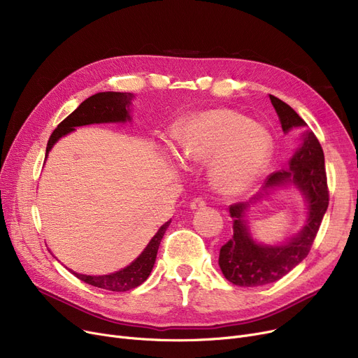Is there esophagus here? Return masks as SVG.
Masks as SVG:
<instances>
[{
    "instance_id": "34e87169",
    "label": "esophagus",
    "mask_w": 358,
    "mask_h": 358,
    "mask_svg": "<svg viewBox=\"0 0 358 358\" xmlns=\"http://www.w3.org/2000/svg\"><path fill=\"white\" fill-rule=\"evenodd\" d=\"M204 206H206V200H204V199H201V197H196V199L190 203V208H192L193 210L203 209Z\"/></svg>"
}]
</instances>
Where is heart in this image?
I'll return each mask as SVG.
<instances>
[{
    "label": "heart",
    "mask_w": 358,
    "mask_h": 358,
    "mask_svg": "<svg viewBox=\"0 0 358 358\" xmlns=\"http://www.w3.org/2000/svg\"><path fill=\"white\" fill-rule=\"evenodd\" d=\"M268 130L231 108L193 115L176 131L177 154L185 164L210 159V177L227 194L245 192L262 176L273 155Z\"/></svg>",
    "instance_id": "1"
}]
</instances>
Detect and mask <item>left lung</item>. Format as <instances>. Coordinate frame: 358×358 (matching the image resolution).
Instances as JSON below:
<instances>
[{
	"label": "left lung",
	"instance_id": "obj_1",
	"mask_svg": "<svg viewBox=\"0 0 358 358\" xmlns=\"http://www.w3.org/2000/svg\"><path fill=\"white\" fill-rule=\"evenodd\" d=\"M270 100L285 134L293 127H306L305 120L289 104L274 96H270ZM287 185L296 186L307 200L308 217L306 227L297 236L277 246H266L254 241L245 219L248 208L278 186ZM328 203L324 150L312 131L306 130L302 145L289 161V168L268 176L262 190L250 201L236 203L229 208L234 236L220 248L219 267L223 275L232 285L242 287L264 286L286 275L308 257Z\"/></svg>",
	"mask_w": 358,
	"mask_h": 358
}]
</instances>
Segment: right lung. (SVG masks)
Masks as SVG:
<instances>
[{"instance_id":"obj_1","label":"right lung","mask_w":358,"mask_h":358,"mask_svg":"<svg viewBox=\"0 0 358 358\" xmlns=\"http://www.w3.org/2000/svg\"><path fill=\"white\" fill-rule=\"evenodd\" d=\"M134 94L130 92H115L106 91L97 92L83 101L77 110H73L71 115L62 120L58 127L53 130L49 138L46 148V158L52 146L58 142L62 136L71 134L78 126L94 124V123H124L131 120L129 115V106L134 100ZM171 220L165 222L154 238L149 241L146 248L141 252V255L131 261L130 264L116 273H110L104 275H87L69 270L75 277L80 278L87 285L94 287L110 290V292H127L141 286L143 281L149 277L150 271L154 268L157 252L159 248L161 239L169 227Z\"/></svg>"}]
</instances>
